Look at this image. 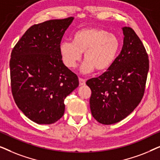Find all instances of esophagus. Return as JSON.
<instances>
[{"instance_id": "esophagus-1", "label": "esophagus", "mask_w": 160, "mask_h": 160, "mask_svg": "<svg viewBox=\"0 0 160 160\" xmlns=\"http://www.w3.org/2000/svg\"><path fill=\"white\" fill-rule=\"evenodd\" d=\"M85 84H86V80L85 79H83V78H79V85H85Z\"/></svg>"}]
</instances>
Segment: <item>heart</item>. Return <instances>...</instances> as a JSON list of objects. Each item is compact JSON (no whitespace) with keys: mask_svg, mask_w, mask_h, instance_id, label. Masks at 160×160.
<instances>
[{"mask_svg":"<svg viewBox=\"0 0 160 160\" xmlns=\"http://www.w3.org/2000/svg\"><path fill=\"white\" fill-rule=\"evenodd\" d=\"M120 46L119 39L114 34L98 28H84L73 35V42L61 43L60 53L63 63L69 68H75L84 53L83 73H89L94 70L100 73L113 64Z\"/></svg>","mask_w":160,"mask_h":160,"instance_id":"obj_1","label":"heart"}]
</instances>
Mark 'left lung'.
I'll return each instance as SVG.
<instances>
[{"label": "left lung", "instance_id": "8db88e82", "mask_svg": "<svg viewBox=\"0 0 160 160\" xmlns=\"http://www.w3.org/2000/svg\"><path fill=\"white\" fill-rule=\"evenodd\" d=\"M122 51L108 71L86 82L92 91V117L100 124H112L135 110L145 92L149 60L144 46L130 27L122 28Z\"/></svg>", "mask_w": 160, "mask_h": 160}]
</instances>
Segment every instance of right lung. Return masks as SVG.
I'll return each mask as SVG.
<instances>
[{
    "instance_id": "add662e5",
    "label": "right lung",
    "mask_w": 160,
    "mask_h": 160,
    "mask_svg": "<svg viewBox=\"0 0 160 160\" xmlns=\"http://www.w3.org/2000/svg\"><path fill=\"white\" fill-rule=\"evenodd\" d=\"M73 19L69 17L35 24L11 54L13 98L24 114L37 124L58 121L64 114L65 98L79 84L60 53L62 38Z\"/></svg>"
}]
</instances>
